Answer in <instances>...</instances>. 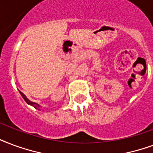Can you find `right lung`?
<instances>
[{
	"instance_id": "add662e5",
	"label": "right lung",
	"mask_w": 153,
	"mask_h": 153,
	"mask_svg": "<svg viewBox=\"0 0 153 153\" xmlns=\"http://www.w3.org/2000/svg\"><path fill=\"white\" fill-rule=\"evenodd\" d=\"M19 92H20V94H21V96L22 97V98L24 99L25 101L27 103L28 105H31V106H33V107H35L36 108H39V107H40V106H39V105H38V104H36V103H35V102H32V101H30V100H28L27 98V97L25 96L24 94L22 93V91H19Z\"/></svg>"
}]
</instances>
